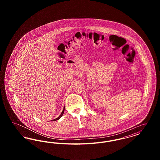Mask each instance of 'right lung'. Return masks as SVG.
Masks as SVG:
<instances>
[{
  "instance_id": "obj_1",
  "label": "right lung",
  "mask_w": 160,
  "mask_h": 160,
  "mask_svg": "<svg viewBox=\"0 0 160 160\" xmlns=\"http://www.w3.org/2000/svg\"><path fill=\"white\" fill-rule=\"evenodd\" d=\"M64 111H65V107H63V111L62 112V113H61V115L58 117V118H56V119H54L53 120H52V121H57V120H59L60 118H61V117L62 116V115L63 114V113H64Z\"/></svg>"
}]
</instances>
